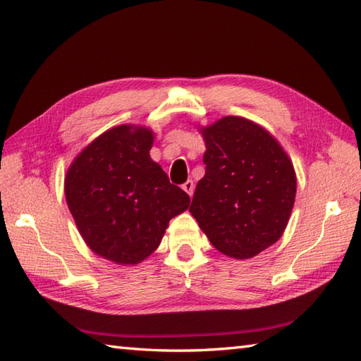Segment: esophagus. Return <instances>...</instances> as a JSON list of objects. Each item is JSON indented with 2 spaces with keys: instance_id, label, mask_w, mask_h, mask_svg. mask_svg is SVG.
<instances>
[{
  "instance_id": "1",
  "label": "esophagus",
  "mask_w": 361,
  "mask_h": 361,
  "mask_svg": "<svg viewBox=\"0 0 361 361\" xmlns=\"http://www.w3.org/2000/svg\"><path fill=\"white\" fill-rule=\"evenodd\" d=\"M182 188H183V191H187L190 197L193 196V191H195V183H193V180H187V182L182 185Z\"/></svg>"
}]
</instances>
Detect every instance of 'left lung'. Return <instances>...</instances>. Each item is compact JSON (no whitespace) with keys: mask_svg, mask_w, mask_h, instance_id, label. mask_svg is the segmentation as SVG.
I'll return each instance as SVG.
<instances>
[{"mask_svg":"<svg viewBox=\"0 0 361 361\" xmlns=\"http://www.w3.org/2000/svg\"><path fill=\"white\" fill-rule=\"evenodd\" d=\"M205 176L190 213L214 248L247 259L281 238L289 222L296 174L283 147L258 123L227 116L201 130Z\"/></svg>","mask_w":361,"mask_h":361,"instance_id":"8db88e82","label":"left lung"}]
</instances>
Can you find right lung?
<instances>
[{
    "label": "right lung",
    "instance_id": "add662e5",
    "mask_svg": "<svg viewBox=\"0 0 361 361\" xmlns=\"http://www.w3.org/2000/svg\"><path fill=\"white\" fill-rule=\"evenodd\" d=\"M153 140L148 128H111L66 173V202L80 235L94 253L122 266L148 258L170 219L190 205L185 191L151 160Z\"/></svg>",
    "mask_w": 361,
    "mask_h": 361
}]
</instances>
